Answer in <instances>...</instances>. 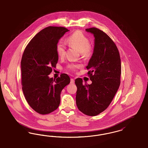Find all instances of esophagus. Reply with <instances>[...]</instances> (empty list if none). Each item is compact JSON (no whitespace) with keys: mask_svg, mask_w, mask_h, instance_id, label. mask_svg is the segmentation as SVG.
Returning a JSON list of instances; mask_svg holds the SVG:
<instances>
[{"mask_svg":"<svg viewBox=\"0 0 148 148\" xmlns=\"http://www.w3.org/2000/svg\"><path fill=\"white\" fill-rule=\"evenodd\" d=\"M74 83H75V80H74V79H73V78H71L70 84H73Z\"/></svg>","mask_w":148,"mask_h":148,"instance_id":"1","label":"esophagus"}]
</instances>
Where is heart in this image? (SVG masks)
<instances>
[{
	"label": "heart",
	"instance_id": "b5f03b06",
	"mask_svg": "<svg viewBox=\"0 0 148 148\" xmlns=\"http://www.w3.org/2000/svg\"><path fill=\"white\" fill-rule=\"evenodd\" d=\"M67 42L69 45L76 48L81 54L84 58L90 57L92 53L90 39L81 31H76L67 38ZM56 50L58 56L60 58L64 57L66 52V45L62 41H58L56 45ZM81 67V64H69L67 66L69 70L75 71Z\"/></svg>",
	"mask_w": 148,
	"mask_h": 148
}]
</instances>
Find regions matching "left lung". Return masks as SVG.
I'll list each match as a JSON object with an SVG mask.
<instances>
[{"label": "left lung", "instance_id": "obj_1", "mask_svg": "<svg viewBox=\"0 0 148 148\" xmlns=\"http://www.w3.org/2000/svg\"><path fill=\"white\" fill-rule=\"evenodd\" d=\"M86 31L95 38L93 53L86 67L92 83L84 84L81 78L75 79L76 101L81 112L96 116L108 108L119 88L121 61L118 48L108 35L96 27Z\"/></svg>", "mask_w": 148, "mask_h": 148}]
</instances>
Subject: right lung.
Masks as SVG:
<instances>
[{
    "instance_id": "obj_1",
    "label": "right lung",
    "mask_w": 148,
    "mask_h": 148,
    "mask_svg": "<svg viewBox=\"0 0 148 148\" xmlns=\"http://www.w3.org/2000/svg\"><path fill=\"white\" fill-rule=\"evenodd\" d=\"M69 31L64 27H47L32 39L23 53L22 90L28 104L39 114H49L58 108L61 92L70 82L66 73L56 79L49 77L58 60L56 45Z\"/></svg>"
}]
</instances>
